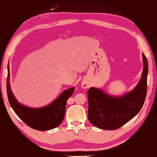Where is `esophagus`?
Masks as SVG:
<instances>
[{
    "instance_id": "1",
    "label": "esophagus",
    "mask_w": 157,
    "mask_h": 157,
    "mask_svg": "<svg viewBox=\"0 0 157 157\" xmlns=\"http://www.w3.org/2000/svg\"><path fill=\"white\" fill-rule=\"evenodd\" d=\"M81 86H82V88H83V89H86V88H88V85L86 84V83H85V82L82 83Z\"/></svg>"
}]
</instances>
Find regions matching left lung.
Wrapping results in <instances>:
<instances>
[{"label":"left lung","instance_id":"left-lung-1","mask_svg":"<svg viewBox=\"0 0 157 157\" xmlns=\"http://www.w3.org/2000/svg\"><path fill=\"white\" fill-rule=\"evenodd\" d=\"M144 68L140 82L136 88L119 97L108 95L101 89L90 88L88 118L93 126L103 130L120 128L136 116L144 105L147 92L148 60L142 54Z\"/></svg>","mask_w":157,"mask_h":157}]
</instances>
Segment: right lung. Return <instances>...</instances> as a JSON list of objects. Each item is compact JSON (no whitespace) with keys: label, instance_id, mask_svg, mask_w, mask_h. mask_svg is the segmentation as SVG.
<instances>
[{"label":"right lung","instance_id":"obj_1","mask_svg":"<svg viewBox=\"0 0 157 157\" xmlns=\"http://www.w3.org/2000/svg\"><path fill=\"white\" fill-rule=\"evenodd\" d=\"M6 78V91L10 105L18 117L27 126L35 130L45 131L58 127L64 120L66 104L74 93L75 87L64 90L58 98L50 105L41 108H29L18 103L10 90L9 65Z\"/></svg>","mask_w":157,"mask_h":157}]
</instances>
